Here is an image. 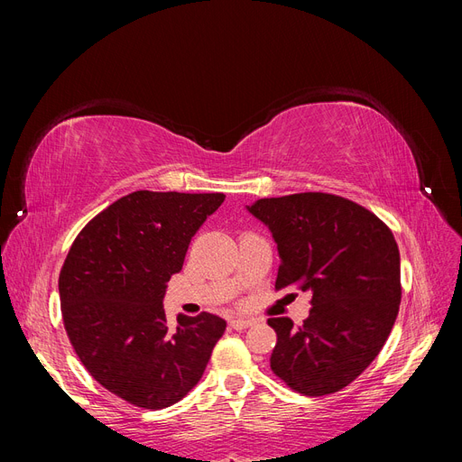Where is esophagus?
<instances>
[{
  "mask_svg": "<svg viewBox=\"0 0 462 462\" xmlns=\"http://www.w3.org/2000/svg\"><path fill=\"white\" fill-rule=\"evenodd\" d=\"M253 324H254V319H250V318H233L229 321V326L233 329H246V328H250Z\"/></svg>",
  "mask_w": 462,
  "mask_h": 462,
  "instance_id": "34e87169",
  "label": "esophagus"
}]
</instances>
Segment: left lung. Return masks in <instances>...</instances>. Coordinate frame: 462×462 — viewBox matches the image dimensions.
<instances>
[{"mask_svg": "<svg viewBox=\"0 0 462 462\" xmlns=\"http://www.w3.org/2000/svg\"><path fill=\"white\" fill-rule=\"evenodd\" d=\"M246 209L270 229L279 253L275 289L312 292L300 328L270 318L273 374L302 395L346 387L380 355L401 304L393 233L370 209L326 192L260 199Z\"/></svg>", "mask_w": 462, "mask_h": 462, "instance_id": "left-lung-1", "label": "left lung"}]
</instances>
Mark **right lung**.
I'll return each instance as SVG.
<instances>
[{
  "mask_svg": "<svg viewBox=\"0 0 462 462\" xmlns=\"http://www.w3.org/2000/svg\"><path fill=\"white\" fill-rule=\"evenodd\" d=\"M226 194L136 190L79 233L60 273L63 324L94 380L136 407H171L200 382L226 319L179 314L167 326V282Z\"/></svg>",
  "mask_w": 462,
  "mask_h": 462,
  "instance_id": "add662e5",
  "label": "right lung"
}]
</instances>
